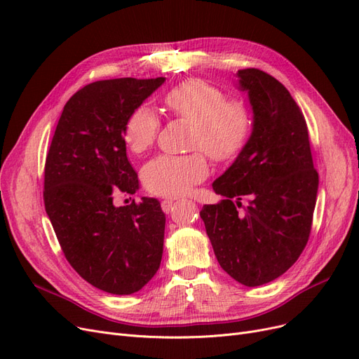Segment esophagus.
I'll return each mask as SVG.
<instances>
[{
  "label": "esophagus",
  "instance_id": "1",
  "mask_svg": "<svg viewBox=\"0 0 359 359\" xmlns=\"http://www.w3.org/2000/svg\"><path fill=\"white\" fill-rule=\"evenodd\" d=\"M175 201H172V199H166V201H163L161 202V210L165 211V212H169V211H172L173 210V206H175Z\"/></svg>",
  "mask_w": 359,
  "mask_h": 359
}]
</instances>
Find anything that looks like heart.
<instances>
[{"label":"heart","instance_id":"heart-1","mask_svg":"<svg viewBox=\"0 0 359 359\" xmlns=\"http://www.w3.org/2000/svg\"><path fill=\"white\" fill-rule=\"evenodd\" d=\"M165 104L170 114L194 126L193 147L212 160L226 163L241 153L252 133L253 115L241 100H229L223 90L202 79H190L172 88ZM160 132L158 116L140 106L127 118L124 139L136 154L153 147ZM208 163L201 153L158 156L148 161L142 178L145 187L160 196H182L208 175Z\"/></svg>","mask_w":359,"mask_h":359}]
</instances>
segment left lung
<instances>
[{"label": "left lung", "instance_id": "8db88e82", "mask_svg": "<svg viewBox=\"0 0 359 359\" xmlns=\"http://www.w3.org/2000/svg\"><path fill=\"white\" fill-rule=\"evenodd\" d=\"M236 76L252 106V135L212 182L223 199L203 205L201 217L220 266L238 283L255 287L285 274L302 253L319 175L306 119L285 85L257 69Z\"/></svg>", "mask_w": 359, "mask_h": 359}]
</instances>
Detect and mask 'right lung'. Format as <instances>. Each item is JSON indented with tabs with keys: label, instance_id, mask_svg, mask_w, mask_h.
<instances>
[{
	"label": "right lung",
	"instance_id": "1",
	"mask_svg": "<svg viewBox=\"0 0 359 359\" xmlns=\"http://www.w3.org/2000/svg\"><path fill=\"white\" fill-rule=\"evenodd\" d=\"M165 81L83 86L64 106L46 157L43 199L62 253L83 280L114 295L142 289L161 262L166 217L160 202L115 206L114 196L139 189L124 126Z\"/></svg>",
	"mask_w": 359,
	"mask_h": 359
}]
</instances>
